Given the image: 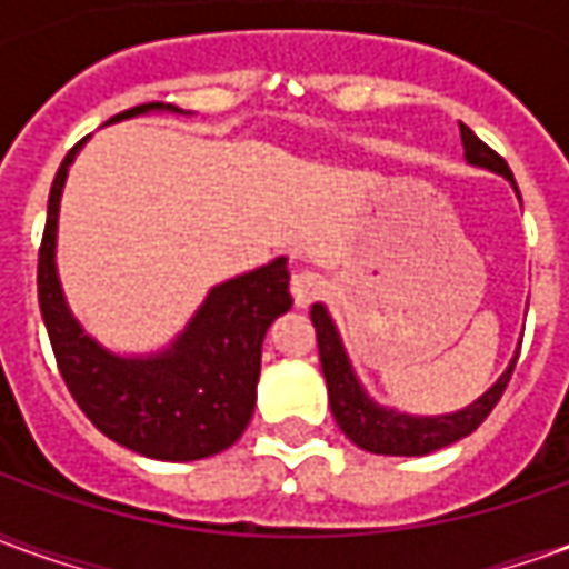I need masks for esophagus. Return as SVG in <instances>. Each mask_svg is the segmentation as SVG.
I'll return each instance as SVG.
<instances>
[{
	"mask_svg": "<svg viewBox=\"0 0 569 569\" xmlns=\"http://www.w3.org/2000/svg\"><path fill=\"white\" fill-rule=\"evenodd\" d=\"M289 289H292V298H296L298 308H308L310 301H317V298H320V292L326 289V280H322L320 273H313V271H298L292 273V283H289Z\"/></svg>",
	"mask_w": 569,
	"mask_h": 569,
	"instance_id": "esophagus-1",
	"label": "esophagus"
}]
</instances>
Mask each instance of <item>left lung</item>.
Masks as SVG:
<instances>
[{
	"mask_svg": "<svg viewBox=\"0 0 569 569\" xmlns=\"http://www.w3.org/2000/svg\"><path fill=\"white\" fill-rule=\"evenodd\" d=\"M460 140H463L466 163L490 170V173H500L515 188V194H518L512 170L506 167V161L497 151L488 149L466 124H460ZM310 320H313V329H317L320 366L322 375H326L329 406H332L338 427L362 451L390 453V457H423V453L439 451V448H448L453 441L466 439L493 411V406L500 402L502 390H506V383L512 378L515 362H518V350H521V345L515 347V357L509 359V366H506L500 378L490 383L476 402H469L460 411H448V415H408V411H399V408L381 406V402H375L366 393V387H362L357 371L350 366V357H347L345 341L338 335L332 313L326 310L322 301H317L310 308Z\"/></svg>",
	"mask_w": 569,
	"mask_h": 569,
	"instance_id": "8db88e82",
	"label": "left lung"
}]
</instances>
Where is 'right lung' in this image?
Segmentation results:
<instances>
[{"instance_id": "right-lung-1", "label": "right lung", "mask_w": 569, "mask_h": 569, "mask_svg": "<svg viewBox=\"0 0 569 569\" xmlns=\"http://www.w3.org/2000/svg\"><path fill=\"white\" fill-rule=\"evenodd\" d=\"M182 109L133 106L116 121ZM88 140L69 151L51 186L39 249V308L69 393L93 427L130 451L186 463L231 448L256 408L261 345L271 322L292 308L286 256L216 283L186 329L154 353H116L84 332L57 273V222L69 167Z\"/></svg>"}]
</instances>
